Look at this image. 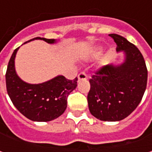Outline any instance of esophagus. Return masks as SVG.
I'll return each mask as SVG.
<instances>
[{
  "label": "esophagus",
  "mask_w": 152,
  "mask_h": 152,
  "mask_svg": "<svg viewBox=\"0 0 152 152\" xmlns=\"http://www.w3.org/2000/svg\"><path fill=\"white\" fill-rule=\"evenodd\" d=\"M87 75L85 74V73H80L78 75V79H79V80H85V79H87Z\"/></svg>",
  "instance_id": "34e87169"
}]
</instances>
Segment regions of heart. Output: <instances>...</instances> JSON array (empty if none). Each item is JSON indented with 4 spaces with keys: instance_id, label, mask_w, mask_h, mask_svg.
<instances>
[{
    "instance_id": "1",
    "label": "heart",
    "mask_w": 152,
    "mask_h": 152,
    "mask_svg": "<svg viewBox=\"0 0 152 152\" xmlns=\"http://www.w3.org/2000/svg\"><path fill=\"white\" fill-rule=\"evenodd\" d=\"M101 51H102V49H101V48H100V49H99V50H98V52H101Z\"/></svg>"
}]
</instances>
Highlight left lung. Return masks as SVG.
<instances>
[{"label":"left lung","mask_w":152,"mask_h":152,"mask_svg":"<svg viewBox=\"0 0 152 152\" xmlns=\"http://www.w3.org/2000/svg\"><path fill=\"white\" fill-rule=\"evenodd\" d=\"M109 36L124 59L108 64L92 76L87 100L91 113L97 119L116 122L124 119L140 104L146 89L147 69L134 45L116 34Z\"/></svg>","instance_id":"left-lung-1"}]
</instances>
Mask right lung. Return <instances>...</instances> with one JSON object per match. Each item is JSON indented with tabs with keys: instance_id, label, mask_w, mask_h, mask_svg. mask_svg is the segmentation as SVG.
<instances>
[{
	"instance_id": "right-lung-1",
	"label": "right lung",
	"mask_w": 152,
	"mask_h": 152,
	"mask_svg": "<svg viewBox=\"0 0 152 152\" xmlns=\"http://www.w3.org/2000/svg\"><path fill=\"white\" fill-rule=\"evenodd\" d=\"M34 39H41L48 44L58 42L40 37L28 42ZM18 49L19 47L11 56L6 73L7 91L11 101L21 113L32 121L49 122L57 118L65 112L67 96L76 89L78 79L69 80L62 75H57L40 84L27 83L18 75L15 69V58Z\"/></svg>"
}]
</instances>
